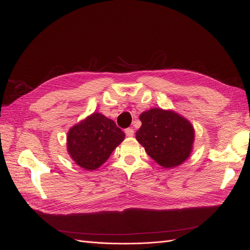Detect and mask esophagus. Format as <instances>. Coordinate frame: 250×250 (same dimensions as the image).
<instances>
[{
	"mask_svg": "<svg viewBox=\"0 0 250 250\" xmlns=\"http://www.w3.org/2000/svg\"><path fill=\"white\" fill-rule=\"evenodd\" d=\"M125 133H126L127 137H133L134 130L132 129V128H127V129H125Z\"/></svg>",
	"mask_w": 250,
	"mask_h": 250,
	"instance_id": "1",
	"label": "esophagus"
}]
</instances>
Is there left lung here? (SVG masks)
Returning <instances> with one entry per match:
<instances>
[{
    "instance_id": "8db88e82",
    "label": "left lung",
    "mask_w": 250,
    "mask_h": 250,
    "mask_svg": "<svg viewBox=\"0 0 250 250\" xmlns=\"http://www.w3.org/2000/svg\"><path fill=\"white\" fill-rule=\"evenodd\" d=\"M135 138L147 154L164 168H174L190 156L195 138L192 124L172 110L152 108L141 113Z\"/></svg>"
}]
</instances>
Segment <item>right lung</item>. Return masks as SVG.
<instances>
[{"mask_svg": "<svg viewBox=\"0 0 250 250\" xmlns=\"http://www.w3.org/2000/svg\"><path fill=\"white\" fill-rule=\"evenodd\" d=\"M125 139V133L112 120L94 112L67 132V152L79 167L96 170Z\"/></svg>", "mask_w": 250, "mask_h": 250, "instance_id": "1", "label": "right lung"}]
</instances>
